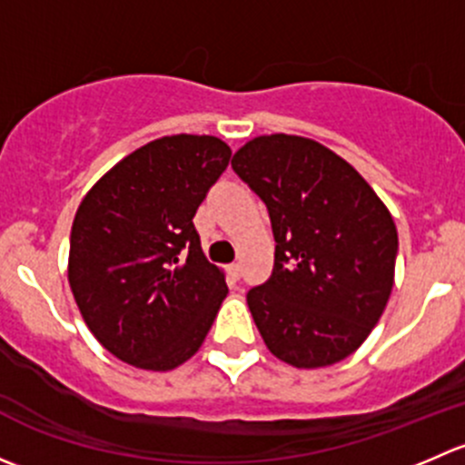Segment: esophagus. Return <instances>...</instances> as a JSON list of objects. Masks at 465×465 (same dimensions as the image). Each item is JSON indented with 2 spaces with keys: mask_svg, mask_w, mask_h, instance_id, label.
<instances>
[{
  "mask_svg": "<svg viewBox=\"0 0 465 465\" xmlns=\"http://www.w3.org/2000/svg\"><path fill=\"white\" fill-rule=\"evenodd\" d=\"M227 274H229V279H232V281H238V279H241V274H242L241 265H238V262H232V265H227Z\"/></svg>",
  "mask_w": 465,
  "mask_h": 465,
  "instance_id": "obj_1",
  "label": "esophagus"
}]
</instances>
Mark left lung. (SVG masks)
I'll return each mask as SVG.
<instances>
[{"instance_id":"obj_1","label":"left lung","mask_w":465,"mask_h":465,"mask_svg":"<svg viewBox=\"0 0 465 465\" xmlns=\"http://www.w3.org/2000/svg\"><path fill=\"white\" fill-rule=\"evenodd\" d=\"M232 168L265 203L276 241L272 276L247 292L262 341L297 369L349 358L393 288L389 209L349 162L306 137L252 139Z\"/></svg>"}]
</instances>
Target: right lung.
<instances>
[{
	"label": "right lung",
	"instance_id": "add662e5",
	"mask_svg": "<svg viewBox=\"0 0 465 465\" xmlns=\"http://www.w3.org/2000/svg\"><path fill=\"white\" fill-rule=\"evenodd\" d=\"M232 150L209 134L154 139L83 198L69 238V285L83 320L124 362L171 371L195 355L227 297L193 215Z\"/></svg>",
	"mask_w": 465,
	"mask_h": 465
}]
</instances>
